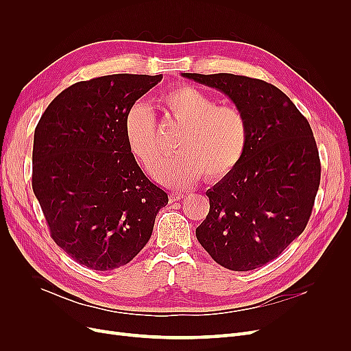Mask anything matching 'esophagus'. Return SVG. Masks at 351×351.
I'll return each instance as SVG.
<instances>
[{
  "label": "esophagus",
  "mask_w": 351,
  "mask_h": 351,
  "mask_svg": "<svg viewBox=\"0 0 351 351\" xmlns=\"http://www.w3.org/2000/svg\"><path fill=\"white\" fill-rule=\"evenodd\" d=\"M186 195L185 193H182V192H173V193H171L169 195V197H171V202H176V200H180V199H183L185 197Z\"/></svg>",
  "instance_id": "esophagus-1"
}]
</instances>
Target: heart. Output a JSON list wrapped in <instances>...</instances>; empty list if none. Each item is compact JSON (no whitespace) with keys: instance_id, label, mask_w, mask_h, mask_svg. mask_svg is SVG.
<instances>
[{"instance_id":"obj_1","label":"heart","mask_w":351,"mask_h":351,"mask_svg":"<svg viewBox=\"0 0 351 351\" xmlns=\"http://www.w3.org/2000/svg\"><path fill=\"white\" fill-rule=\"evenodd\" d=\"M160 102L171 117L183 125L176 147L160 168L162 151L156 138L152 109L145 102H134L123 118V135L129 151L143 168L171 188H189L204 176L219 180L230 173L242 160L249 128L241 109L217 105L205 92L180 85L166 89Z\"/></svg>"}]
</instances>
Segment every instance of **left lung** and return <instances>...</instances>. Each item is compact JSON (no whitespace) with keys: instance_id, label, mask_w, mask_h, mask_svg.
Instances as JSON below:
<instances>
[{"instance_id":"1","label":"left lung","mask_w":351,"mask_h":351,"mask_svg":"<svg viewBox=\"0 0 351 351\" xmlns=\"http://www.w3.org/2000/svg\"><path fill=\"white\" fill-rule=\"evenodd\" d=\"M182 77L223 92L249 128L242 160L206 191L210 209L196 229L197 241L229 270L262 267L303 233L315 205L322 168L311 128L286 94L262 80Z\"/></svg>"}]
</instances>
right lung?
<instances>
[{
    "label": "right lung",
    "instance_id": "1",
    "mask_svg": "<svg viewBox=\"0 0 351 351\" xmlns=\"http://www.w3.org/2000/svg\"><path fill=\"white\" fill-rule=\"evenodd\" d=\"M160 75L115 73L71 85L34 134L32 189L51 236L92 270L131 262L168 195L145 176L123 135L128 108Z\"/></svg>",
    "mask_w": 351,
    "mask_h": 351
}]
</instances>
